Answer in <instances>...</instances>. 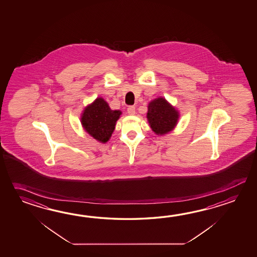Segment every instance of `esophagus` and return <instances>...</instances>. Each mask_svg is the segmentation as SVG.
I'll use <instances>...</instances> for the list:
<instances>
[{
  "instance_id": "esophagus-1",
  "label": "esophagus",
  "mask_w": 257,
  "mask_h": 257,
  "mask_svg": "<svg viewBox=\"0 0 257 257\" xmlns=\"http://www.w3.org/2000/svg\"><path fill=\"white\" fill-rule=\"evenodd\" d=\"M135 112H136L135 106H128V107H127V113H128V115H135Z\"/></svg>"
}]
</instances>
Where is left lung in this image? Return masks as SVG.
Wrapping results in <instances>:
<instances>
[{
    "label": "left lung",
    "instance_id": "left-lung-1",
    "mask_svg": "<svg viewBox=\"0 0 257 257\" xmlns=\"http://www.w3.org/2000/svg\"><path fill=\"white\" fill-rule=\"evenodd\" d=\"M146 116L152 131L158 136H164L175 130L180 114L166 99L160 96L149 103Z\"/></svg>",
    "mask_w": 257,
    "mask_h": 257
}]
</instances>
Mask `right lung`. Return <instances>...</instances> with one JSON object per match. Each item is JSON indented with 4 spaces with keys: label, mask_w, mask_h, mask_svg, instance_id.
<instances>
[{
    "label": "right lung",
    "mask_w": 257,
    "mask_h": 257,
    "mask_svg": "<svg viewBox=\"0 0 257 257\" xmlns=\"http://www.w3.org/2000/svg\"><path fill=\"white\" fill-rule=\"evenodd\" d=\"M121 114L120 110L111 109L104 98L97 97L82 110L81 123L90 136L101 143H106L115 131Z\"/></svg>",
    "instance_id": "1"
}]
</instances>
